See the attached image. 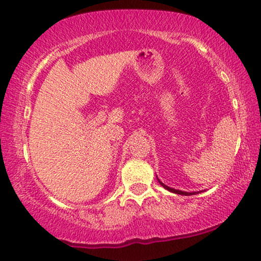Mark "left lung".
<instances>
[{"label":"left lung","instance_id":"1","mask_svg":"<svg viewBox=\"0 0 261 261\" xmlns=\"http://www.w3.org/2000/svg\"><path fill=\"white\" fill-rule=\"evenodd\" d=\"M156 180H158V182L159 184L162 185L163 187L165 188V190H168V191H170V192H172V193H176V194H181V196H192V194H197V193H200V192H203V191H199V192H185V191H180V190H175V188H171V187H169V186H166V185H164L163 184V182L159 180L158 177H156Z\"/></svg>","mask_w":261,"mask_h":261}]
</instances>
